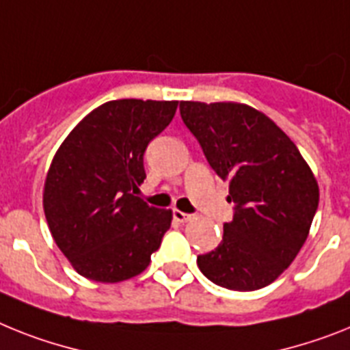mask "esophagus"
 I'll return each instance as SVG.
<instances>
[{"label":"esophagus","mask_w":350,"mask_h":350,"mask_svg":"<svg viewBox=\"0 0 350 350\" xmlns=\"http://www.w3.org/2000/svg\"><path fill=\"white\" fill-rule=\"evenodd\" d=\"M172 215H174V219L178 220V222H189V220L193 219V215H190V213H183V211L180 210H174Z\"/></svg>","instance_id":"obj_1"}]
</instances>
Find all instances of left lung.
I'll list each match as a JSON object with an SVG mask.
<instances>
[{"label": "left lung", "instance_id": "obj_1", "mask_svg": "<svg viewBox=\"0 0 350 350\" xmlns=\"http://www.w3.org/2000/svg\"><path fill=\"white\" fill-rule=\"evenodd\" d=\"M181 119L211 169L230 181L231 222L198 267L219 286L263 288L295 260L319 208V183L290 137L242 103L181 101Z\"/></svg>", "mask_w": 350, "mask_h": 350}]
</instances>
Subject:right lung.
Returning <instances> with one entry per match:
<instances>
[{
	"label": "right lung",
	"mask_w": 350,
	"mask_h": 350,
	"mask_svg": "<svg viewBox=\"0 0 350 350\" xmlns=\"http://www.w3.org/2000/svg\"><path fill=\"white\" fill-rule=\"evenodd\" d=\"M178 101H108L78 122L53 157L44 213L53 240L80 275L119 283L148 269L172 211L137 198L144 152Z\"/></svg>",
	"instance_id": "obj_1"
}]
</instances>
